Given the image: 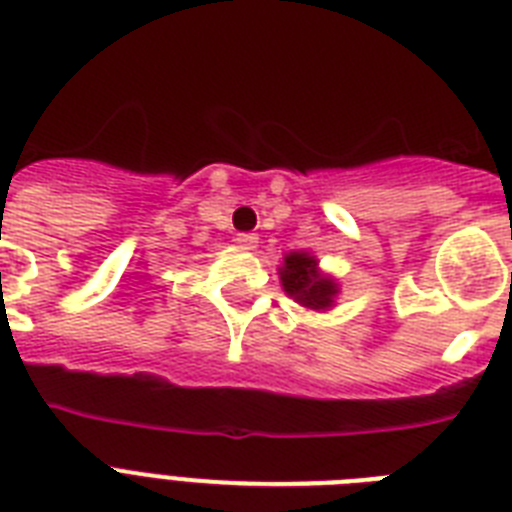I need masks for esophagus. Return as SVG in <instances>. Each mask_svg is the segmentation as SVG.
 Here are the masks:
<instances>
[{"label":"esophagus","mask_w":512,"mask_h":512,"mask_svg":"<svg viewBox=\"0 0 512 512\" xmlns=\"http://www.w3.org/2000/svg\"><path fill=\"white\" fill-rule=\"evenodd\" d=\"M236 244L242 249H257L260 239H257V234H239L236 236Z\"/></svg>","instance_id":"1"}]
</instances>
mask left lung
Returning <instances> with one entry per match:
<instances>
[{"mask_svg": "<svg viewBox=\"0 0 512 512\" xmlns=\"http://www.w3.org/2000/svg\"><path fill=\"white\" fill-rule=\"evenodd\" d=\"M278 278L284 292L297 302V305L313 310V313H326L336 305L339 297V281L328 276L318 268V257L305 252V249H294L284 255V263L278 268Z\"/></svg>", "mask_w": 512, "mask_h": 512, "instance_id": "1", "label": "left lung"}]
</instances>
